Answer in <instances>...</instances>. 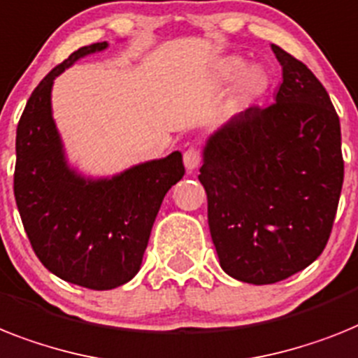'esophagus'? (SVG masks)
<instances>
[{"label":"esophagus","instance_id":"obj_1","mask_svg":"<svg viewBox=\"0 0 358 358\" xmlns=\"http://www.w3.org/2000/svg\"><path fill=\"white\" fill-rule=\"evenodd\" d=\"M182 162H185L186 172H194L201 162V152L196 146H190L182 155Z\"/></svg>","mask_w":358,"mask_h":358}]
</instances>
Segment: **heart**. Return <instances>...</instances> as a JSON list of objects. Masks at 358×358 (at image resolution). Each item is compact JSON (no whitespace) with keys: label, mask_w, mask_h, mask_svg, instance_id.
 <instances>
[{"label":"heart","mask_w":358,"mask_h":358,"mask_svg":"<svg viewBox=\"0 0 358 358\" xmlns=\"http://www.w3.org/2000/svg\"><path fill=\"white\" fill-rule=\"evenodd\" d=\"M220 76L221 80L230 82L236 80L234 84V96L239 102H247L252 100L254 96H258L264 87L267 85V76L258 66H249L245 67V60L239 56H229L225 60L221 62L220 67Z\"/></svg>","instance_id":"heart-1"}]
</instances>
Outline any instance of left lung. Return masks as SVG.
Here are the masks:
<instances>
[{"mask_svg": "<svg viewBox=\"0 0 358 358\" xmlns=\"http://www.w3.org/2000/svg\"><path fill=\"white\" fill-rule=\"evenodd\" d=\"M271 49L283 76L274 104L215 129L199 170L221 268L254 285L282 282L320 256L344 181L329 94L302 62Z\"/></svg>", "mask_w": 358, "mask_h": 358, "instance_id": "1", "label": "left lung"}]
</instances>
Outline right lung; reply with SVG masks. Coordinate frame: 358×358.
I'll list each match as a JSON object with an SVG mask.
<instances>
[{"label":"right lung","mask_w":358,"mask_h":358,"mask_svg":"<svg viewBox=\"0 0 358 358\" xmlns=\"http://www.w3.org/2000/svg\"><path fill=\"white\" fill-rule=\"evenodd\" d=\"M108 41L80 47L41 80L16 131L14 196L38 259L58 278L108 291L135 276L166 192L185 176L181 152L111 177H87L67 161L52 119L56 76Z\"/></svg>","instance_id":"1"}]
</instances>
